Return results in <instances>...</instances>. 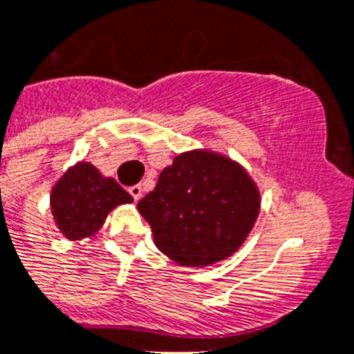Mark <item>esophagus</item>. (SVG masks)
I'll return each mask as SVG.
<instances>
[{"label":"esophagus","instance_id":"obj_1","mask_svg":"<svg viewBox=\"0 0 354 354\" xmlns=\"http://www.w3.org/2000/svg\"><path fill=\"white\" fill-rule=\"evenodd\" d=\"M129 193H131L132 197H134V201L138 202L141 197H143V186H141V184H136V186H131V188H129Z\"/></svg>","mask_w":354,"mask_h":354}]
</instances>
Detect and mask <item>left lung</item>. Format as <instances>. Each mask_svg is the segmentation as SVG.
I'll use <instances>...</instances> for the list:
<instances>
[{"label":"left lung","instance_id":"obj_1","mask_svg":"<svg viewBox=\"0 0 354 354\" xmlns=\"http://www.w3.org/2000/svg\"><path fill=\"white\" fill-rule=\"evenodd\" d=\"M259 207L261 193L249 171L209 148L175 156L153 192L138 202L157 249L189 268L231 258L254 227Z\"/></svg>","mask_w":354,"mask_h":354}]
</instances>
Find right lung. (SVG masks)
Here are the masks:
<instances>
[{"label": "right lung", "mask_w": 354, "mask_h": 354, "mask_svg": "<svg viewBox=\"0 0 354 354\" xmlns=\"http://www.w3.org/2000/svg\"><path fill=\"white\" fill-rule=\"evenodd\" d=\"M132 202L116 179L104 177L89 161L69 166L50 193L53 222L69 241L96 236L111 211Z\"/></svg>", "instance_id": "right-lung-1"}]
</instances>
